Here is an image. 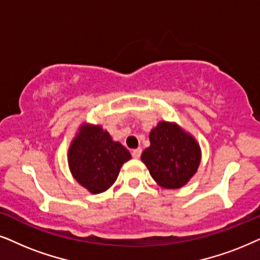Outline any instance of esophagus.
<instances>
[{"label":"esophagus","instance_id":"1","mask_svg":"<svg viewBox=\"0 0 260 260\" xmlns=\"http://www.w3.org/2000/svg\"><path fill=\"white\" fill-rule=\"evenodd\" d=\"M132 155H133V158H136V159L140 158V155H141V148H136V150H133V151H132Z\"/></svg>","mask_w":260,"mask_h":260}]
</instances>
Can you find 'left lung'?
Wrapping results in <instances>:
<instances>
[{
    "instance_id": "8db88e82",
    "label": "left lung",
    "mask_w": 260,
    "mask_h": 260,
    "mask_svg": "<svg viewBox=\"0 0 260 260\" xmlns=\"http://www.w3.org/2000/svg\"><path fill=\"white\" fill-rule=\"evenodd\" d=\"M150 143L141 154V161L155 183L165 189L184 186L201 162L197 140L176 122L159 121L151 129Z\"/></svg>"
}]
</instances>
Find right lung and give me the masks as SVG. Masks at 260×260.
I'll use <instances>...</instances> for the list:
<instances>
[{
  "label": "right lung",
  "mask_w": 260,
  "mask_h": 260,
  "mask_svg": "<svg viewBox=\"0 0 260 260\" xmlns=\"http://www.w3.org/2000/svg\"><path fill=\"white\" fill-rule=\"evenodd\" d=\"M132 158L129 151L100 124L82 123L68 152L70 172L89 192L101 193L115 183L120 169Z\"/></svg>",
  "instance_id": "right-lung-1"
}]
</instances>
